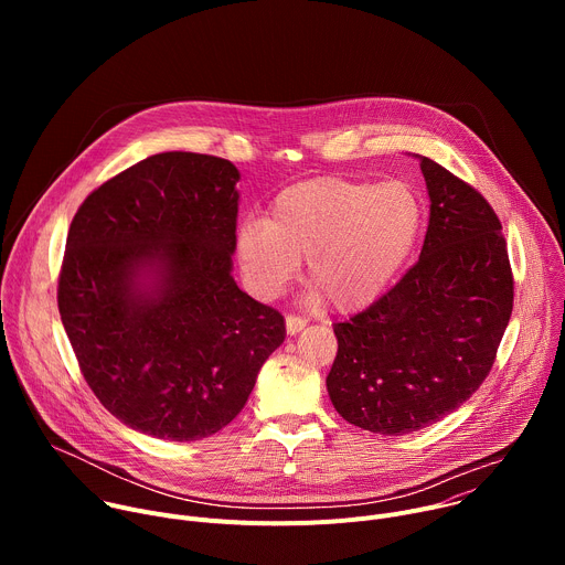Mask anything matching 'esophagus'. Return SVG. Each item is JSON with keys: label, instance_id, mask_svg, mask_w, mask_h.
<instances>
[{"label": "esophagus", "instance_id": "34e87169", "mask_svg": "<svg viewBox=\"0 0 565 565\" xmlns=\"http://www.w3.org/2000/svg\"><path fill=\"white\" fill-rule=\"evenodd\" d=\"M303 329H306V319L303 317H297V315H288L286 317V331H288V335H297Z\"/></svg>", "mask_w": 565, "mask_h": 565}]
</instances>
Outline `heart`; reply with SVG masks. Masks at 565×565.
<instances>
[{
	"mask_svg": "<svg viewBox=\"0 0 565 565\" xmlns=\"http://www.w3.org/2000/svg\"><path fill=\"white\" fill-rule=\"evenodd\" d=\"M425 227V203L405 181L321 177L277 194L270 221L248 218L236 257L253 288L277 295L308 257L310 299L342 312L371 306L412 259Z\"/></svg>",
	"mask_w": 565,
	"mask_h": 565,
	"instance_id": "1",
	"label": "heart"
}]
</instances>
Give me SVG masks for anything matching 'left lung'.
<instances>
[{"instance_id":"1","label":"left lung","mask_w":565,"mask_h":565,"mask_svg":"<svg viewBox=\"0 0 565 565\" xmlns=\"http://www.w3.org/2000/svg\"><path fill=\"white\" fill-rule=\"evenodd\" d=\"M418 158L431 201L418 264L333 327V407L382 436L429 427L467 402L494 364L514 303L492 205L431 158Z\"/></svg>"}]
</instances>
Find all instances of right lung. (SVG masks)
<instances>
[{"label": "right lung", "instance_id": "1", "mask_svg": "<svg viewBox=\"0 0 565 565\" xmlns=\"http://www.w3.org/2000/svg\"><path fill=\"white\" fill-rule=\"evenodd\" d=\"M238 179L225 158L156 153L94 190L71 221L62 324L103 407L140 434H216L286 338L281 312L232 277Z\"/></svg>", "mask_w": 565, "mask_h": 565}]
</instances>
